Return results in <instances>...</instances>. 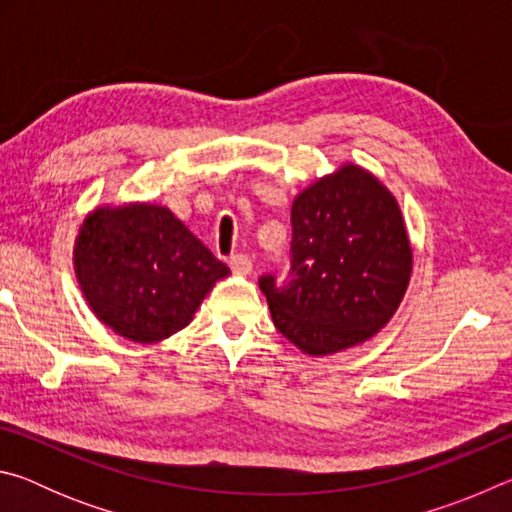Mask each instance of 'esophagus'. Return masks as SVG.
<instances>
[{
  "label": "esophagus",
  "mask_w": 512,
  "mask_h": 512,
  "mask_svg": "<svg viewBox=\"0 0 512 512\" xmlns=\"http://www.w3.org/2000/svg\"><path fill=\"white\" fill-rule=\"evenodd\" d=\"M230 268L239 275H248L250 271H253V259H250L248 255H232L230 257Z\"/></svg>",
  "instance_id": "1"
}]
</instances>
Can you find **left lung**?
<instances>
[{
  "instance_id": "1",
  "label": "left lung",
  "mask_w": 512,
  "mask_h": 512,
  "mask_svg": "<svg viewBox=\"0 0 512 512\" xmlns=\"http://www.w3.org/2000/svg\"><path fill=\"white\" fill-rule=\"evenodd\" d=\"M291 282L264 275L273 323L309 357H327L372 339L400 307L413 250L400 203L359 164L302 189L291 205Z\"/></svg>"
}]
</instances>
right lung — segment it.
<instances>
[{"label": "right lung", "instance_id": "1", "mask_svg": "<svg viewBox=\"0 0 512 512\" xmlns=\"http://www.w3.org/2000/svg\"><path fill=\"white\" fill-rule=\"evenodd\" d=\"M74 273L103 325L133 343H160L192 323L230 268L155 203L99 205L74 241Z\"/></svg>", "mask_w": 512, "mask_h": 512}]
</instances>
